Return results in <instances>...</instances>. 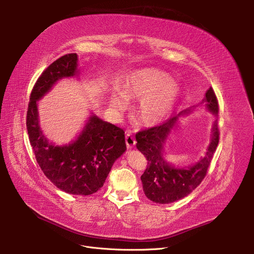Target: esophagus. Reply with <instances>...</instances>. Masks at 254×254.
Masks as SVG:
<instances>
[{"mask_svg": "<svg viewBox=\"0 0 254 254\" xmlns=\"http://www.w3.org/2000/svg\"><path fill=\"white\" fill-rule=\"evenodd\" d=\"M126 143H127V147L128 148V149H130V148H132L135 146V144H136V140H135V138L131 136V134H127L126 135Z\"/></svg>", "mask_w": 254, "mask_h": 254, "instance_id": "1", "label": "esophagus"}]
</instances>
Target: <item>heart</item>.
Here are the masks:
<instances>
[{"mask_svg":"<svg viewBox=\"0 0 254 254\" xmlns=\"http://www.w3.org/2000/svg\"><path fill=\"white\" fill-rule=\"evenodd\" d=\"M181 88L172 77L155 68H145L128 76L120 95H113L110 104L117 111L124 110L127 101L140 102L136 112L138 123L155 127L169 117L180 97Z\"/></svg>","mask_w":254,"mask_h":254,"instance_id":"obj_1","label":"heart"}]
</instances>
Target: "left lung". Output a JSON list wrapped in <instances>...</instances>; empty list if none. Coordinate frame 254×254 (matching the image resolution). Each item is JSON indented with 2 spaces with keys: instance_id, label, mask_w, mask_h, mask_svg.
I'll return each mask as SVG.
<instances>
[{
  "instance_id": "obj_1",
  "label": "left lung",
  "mask_w": 254,
  "mask_h": 254,
  "mask_svg": "<svg viewBox=\"0 0 254 254\" xmlns=\"http://www.w3.org/2000/svg\"><path fill=\"white\" fill-rule=\"evenodd\" d=\"M202 103H206L209 111L217 115L218 101L212 87L207 90L206 98ZM189 112L190 109L171 117L162 125L140 130L136 134L137 148L147 159V168L141 176L143 190L145 195L154 203L169 204L189 195L205 178L216 150L219 130L215 122L212 127V139L208 151L198 163L189 168L176 169L165 161L164 144L172 128L177 124L179 116Z\"/></svg>"
}]
</instances>
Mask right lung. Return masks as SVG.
Instances as JSON below:
<instances>
[{
    "instance_id": "right-lung-1",
    "label": "right lung",
    "mask_w": 254,
    "mask_h": 254,
    "mask_svg": "<svg viewBox=\"0 0 254 254\" xmlns=\"http://www.w3.org/2000/svg\"><path fill=\"white\" fill-rule=\"evenodd\" d=\"M76 53L53 62L36 81L26 112V128L37 163L58 189L72 194L88 195L105 183L116 159L127 150L125 131L91 115L81 134L71 144L56 146L40 129L37 101L58 80L78 74Z\"/></svg>"
}]
</instances>
